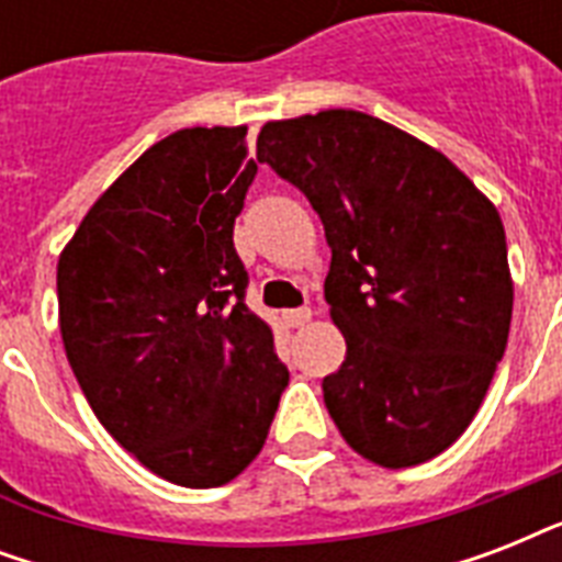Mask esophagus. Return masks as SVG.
I'll list each match as a JSON object with an SVG mask.
<instances>
[{
    "instance_id": "esophagus-1",
    "label": "esophagus",
    "mask_w": 562,
    "mask_h": 562,
    "mask_svg": "<svg viewBox=\"0 0 562 562\" xmlns=\"http://www.w3.org/2000/svg\"><path fill=\"white\" fill-rule=\"evenodd\" d=\"M282 321H285V326H291V329H300V326H306L308 321H312V308H291V312L282 315Z\"/></svg>"
}]
</instances>
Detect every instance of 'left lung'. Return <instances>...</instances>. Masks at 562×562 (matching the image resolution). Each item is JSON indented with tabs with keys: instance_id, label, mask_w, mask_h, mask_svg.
<instances>
[{
	"instance_id": "1",
	"label": "left lung",
	"mask_w": 562,
	"mask_h": 562,
	"mask_svg": "<svg viewBox=\"0 0 562 562\" xmlns=\"http://www.w3.org/2000/svg\"><path fill=\"white\" fill-rule=\"evenodd\" d=\"M256 160L324 221L329 317L347 341L324 402L347 443L402 470L479 414L505 356L514 280L505 227L449 157L359 110L268 122Z\"/></svg>"
}]
</instances>
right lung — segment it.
Wrapping results in <instances>:
<instances>
[{
	"label": "right lung",
	"instance_id": "add662e5",
	"mask_svg": "<svg viewBox=\"0 0 562 562\" xmlns=\"http://www.w3.org/2000/svg\"><path fill=\"white\" fill-rule=\"evenodd\" d=\"M254 175L245 125L175 131L113 180L57 259L64 350L92 414L180 487L236 479L289 384L233 247Z\"/></svg>",
	"mask_w": 562,
	"mask_h": 562
}]
</instances>
